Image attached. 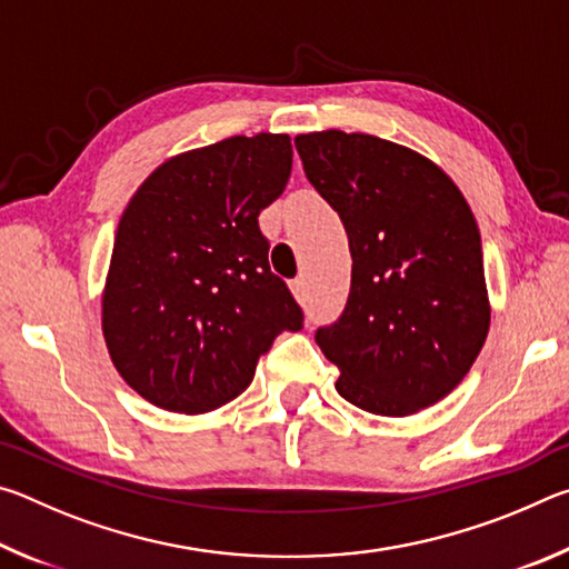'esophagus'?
Masks as SVG:
<instances>
[{
	"label": "esophagus",
	"mask_w": 569,
	"mask_h": 569,
	"mask_svg": "<svg viewBox=\"0 0 569 569\" xmlns=\"http://www.w3.org/2000/svg\"><path fill=\"white\" fill-rule=\"evenodd\" d=\"M291 293L298 303L306 301V281L303 278H296V281H291Z\"/></svg>",
	"instance_id": "esophagus-1"
}]
</instances>
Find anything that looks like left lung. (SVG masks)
Segmentation results:
<instances>
[{
  "mask_svg": "<svg viewBox=\"0 0 569 569\" xmlns=\"http://www.w3.org/2000/svg\"><path fill=\"white\" fill-rule=\"evenodd\" d=\"M306 178L339 213L353 258L341 319L316 331L336 391L409 417L459 387L489 331L475 213L435 160L366 132L296 138Z\"/></svg>",
  "mask_w": 569,
  "mask_h": 569,
  "instance_id": "1",
  "label": "left lung"
}]
</instances>
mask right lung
<instances>
[{
    "label": "right lung",
    "mask_w": 569,
    "mask_h": 569,
    "mask_svg": "<svg viewBox=\"0 0 569 569\" xmlns=\"http://www.w3.org/2000/svg\"><path fill=\"white\" fill-rule=\"evenodd\" d=\"M291 162L286 132L236 134L168 158L134 190L102 288V336L146 401L178 413L226 407L276 336L301 329L258 228Z\"/></svg>",
    "instance_id": "1"
}]
</instances>
